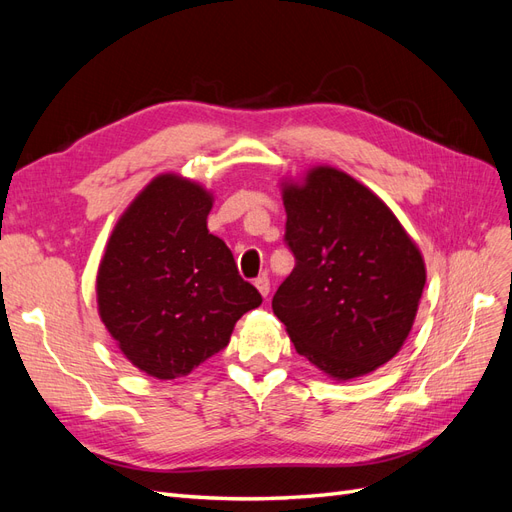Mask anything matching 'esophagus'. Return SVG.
I'll use <instances>...</instances> for the list:
<instances>
[{"instance_id": "34e87169", "label": "esophagus", "mask_w": 512, "mask_h": 512, "mask_svg": "<svg viewBox=\"0 0 512 512\" xmlns=\"http://www.w3.org/2000/svg\"><path fill=\"white\" fill-rule=\"evenodd\" d=\"M254 286L258 288V292L262 294V297H267L269 290H271V284H269V277L267 275H260L254 280Z\"/></svg>"}]
</instances>
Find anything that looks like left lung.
I'll return each mask as SVG.
<instances>
[{
  "label": "left lung",
  "instance_id": "left-lung-1",
  "mask_svg": "<svg viewBox=\"0 0 512 512\" xmlns=\"http://www.w3.org/2000/svg\"><path fill=\"white\" fill-rule=\"evenodd\" d=\"M284 207L294 269L271 305L294 348L337 380L391 361L425 288L418 247L376 194L329 166L286 185Z\"/></svg>",
  "mask_w": 512,
  "mask_h": 512
}]
</instances>
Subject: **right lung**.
<instances>
[{"label":"right lung","mask_w":512,"mask_h":512,"mask_svg":"<svg viewBox=\"0 0 512 512\" xmlns=\"http://www.w3.org/2000/svg\"><path fill=\"white\" fill-rule=\"evenodd\" d=\"M211 196L175 175L153 179L121 215L98 271V309L121 352L158 380L188 376L228 346L262 303L228 245L209 235Z\"/></svg>","instance_id":"1"}]
</instances>
